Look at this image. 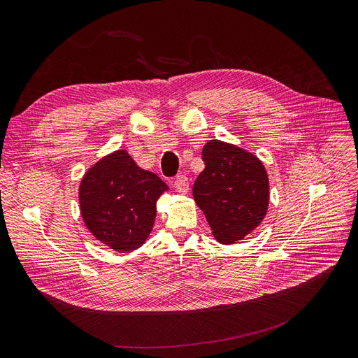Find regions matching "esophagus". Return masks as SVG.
Here are the masks:
<instances>
[{"label": "esophagus", "mask_w": 358, "mask_h": 358, "mask_svg": "<svg viewBox=\"0 0 358 358\" xmlns=\"http://www.w3.org/2000/svg\"><path fill=\"white\" fill-rule=\"evenodd\" d=\"M174 186L180 193L189 192V178L186 176H177L174 180Z\"/></svg>", "instance_id": "esophagus-1"}]
</instances>
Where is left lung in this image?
Here are the masks:
<instances>
[{
  "label": "left lung",
  "mask_w": 358,
  "mask_h": 358,
  "mask_svg": "<svg viewBox=\"0 0 358 358\" xmlns=\"http://www.w3.org/2000/svg\"><path fill=\"white\" fill-rule=\"evenodd\" d=\"M205 169L193 197L222 245L242 241L267 214L268 176L257 156L237 145L210 140L203 145Z\"/></svg>",
  "instance_id": "8db88e82"
}]
</instances>
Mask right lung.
<instances>
[{"instance_id":"1","label":"right lung","mask_w":358,"mask_h":358,"mask_svg":"<svg viewBox=\"0 0 358 358\" xmlns=\"http://www.w3.org/2000/svg\"><path fill=\"white\" fill-rule=\"evenodd\" d=\"M166 184L141 169L125 150L103 157L87 171L79 205L87 229L116 252H131L148 239L156 218V201Z\"/></svg>"}]
</instances>
